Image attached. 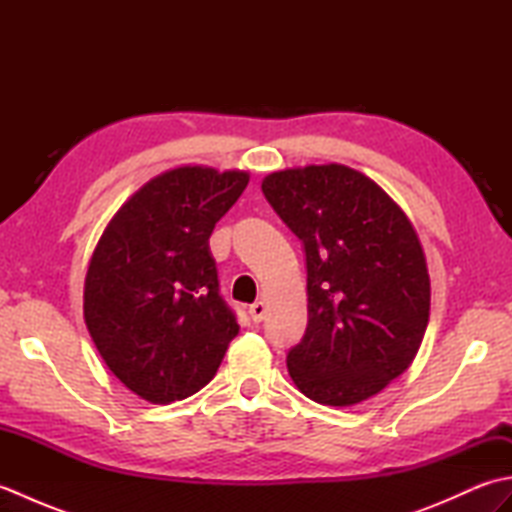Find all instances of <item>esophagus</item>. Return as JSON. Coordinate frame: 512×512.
<instances>
[{
    "mask_svg": "<svg viewBox=\"0 0 512 512\" xmlns=\"http://www.w3.org/2000/svg\"><path fill=\"white\" fill-rule=\"evenodd\" d=\"M248 314H250V319H253L255 323L264 321V317H266V303L264 301H255L253 306L248 308Z\"/></svg>",
    "mask_w": 512,
    "mask_h": 512,
    "instance_id": "1",
    "label": "esophagus"
}]
</instances>
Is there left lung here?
<instances>
[{
    "instance_id": "left-lung-1",
    "label": "left lung",
    "mask_w": 512,
    "mask_h": 512,
    "mask_svg": "<svg viewBox=\"0 0 512 512\" xmlns=\"http://www.w3.org/2000/svg\"><path fill=\"white\" fill-rule=\"evenodd\" d=\"M262 191L303 248L308 328L288 352L303 396L352 407L416 358L429 323L427 257L407 213L352 167L273 171Z\"/></svg>"
}]
</instances>
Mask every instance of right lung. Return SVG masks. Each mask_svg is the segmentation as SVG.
Instances as JSON below:
<instances>
[{"instance_id":"right-lung-1","label":"right lung","mask_w":512,"mask_h":512,"mask_svg":"<svg viewBox=\"0 0 512 512\" xmlns=\"http://www.w3.org/2000/svg\"><path fill=\"white\" fill-rule=\"evenodd\" d=\"M248 171L184 165L145 182L96 244L83 319L110 372L154 405L211 383L239 325L217 292L209 237Z\"/></svg>"}]
</instances>
